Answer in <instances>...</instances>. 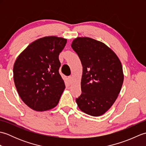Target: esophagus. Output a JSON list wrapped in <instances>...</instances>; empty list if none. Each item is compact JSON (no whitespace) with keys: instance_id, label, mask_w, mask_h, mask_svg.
I'll return each mask as SVG.
<instances>
[{"instance_id":"34e87169","label":"esophagus","mask_w":146,"mask_h":146,"mask_svg":"<svg viewBox=\"0 0 146 146\" xmlns=\"http://www.w3.org/2000/svg\"><path fill=\"white\" fill-rule=\"evenodd\" d=\"M68 81H69L70 83H72V80H73V78H72V76H68Z\"/></svg>"}]
</instances>
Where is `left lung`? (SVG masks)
I'll use <instances>...</instances> for the list:
<instances>
[{
  "mask_svg": "<svg viewBox=\"0 0 146 146\" xmlns=\"http://www.w3.org/2000/svg\"><path fill=\"white\" fill-rule=\"evenodd\" d=\"M71 48L83 66L82 94L76 98L79 108L92 116L109 109L119 94L123 82L122 64L104 43L90 38H77Z\"/></svg>",
  "mask_w": 146,
  "mask_h": 146,
  "instance_id": "1",
  "label": "left lung"
}]
</instances>
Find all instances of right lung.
Returning a JSON list of instances; mask_svg holds the SVG:
<instances>
[{
	"instance_id": "obj_1",
	"label": "right lung",
	"mask_w": 146,
	"mask_h": 146,
	"mask_svg": "<svg viewBox=\"0 0 146 146\" xmlns=\"http://www.w3.org/2000/svg\"><path fill=\"white\" fill-rule=\"evenodd\" d=\"M66 39L48 36L33 42L15 60L14 81L21 98L36 111L50 110L58 105L65 85L59 73V54Z\"/></svg>"
}]
</instances>
